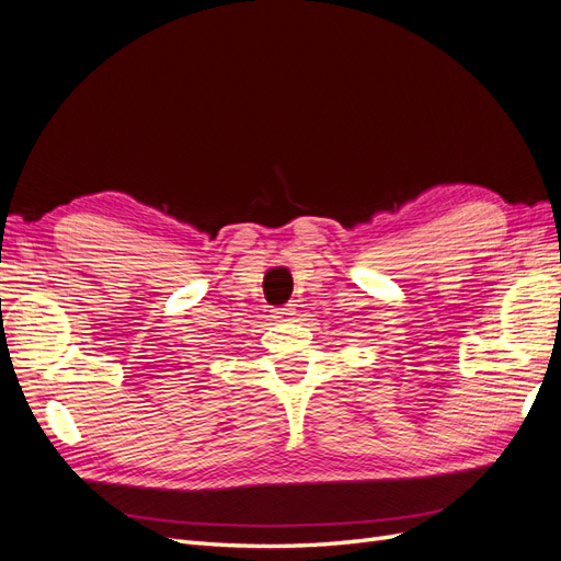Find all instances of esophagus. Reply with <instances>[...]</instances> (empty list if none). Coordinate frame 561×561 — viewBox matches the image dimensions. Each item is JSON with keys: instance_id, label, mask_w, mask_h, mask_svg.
<instances>
[{"instance_id": "34e87169", "label": "esophagus", "mask_w": 561, "mask_h": 561, "mask_svg": "<svg viewBox=\"0 0 561 561\" xmlns=\"http://www.w3.org/2000/svg\"><path fill=\"white\" fill-rule=\"evenodd\" d=\"M295 316H297L295 304H287V307H278V309H274V318H276L278 322H287V320H293Z\"/></svg>"}]
</instances>
